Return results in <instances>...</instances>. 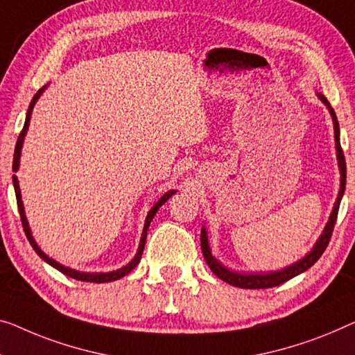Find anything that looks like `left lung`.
Returning <instances> with one entry per match:
<instances>
[{"mask_svg": "<svg viewBox=\"0 0 355 355\" xmlns=\"http://www.w3.org/2000/svg\"><path fill=\"white\" fill-rule=\"evenodd\" d=\"M317 95H319V98L327 105V108H329L330 114H331L333 129H335V145H336L338 167H340V173H341L340 193H338L336 202H335V205H333V211H331V215L329 218V223H327V226L324 228V232L320 234L319 241L315 242L313 250H311L308 255H304L303 258H301L300 261L290 264V266L280 269V271L260 272V274H257V272L255 274H253V272H248V274L234 272V271H231V269L225 268L221 263L216 261V258L211 255V252H210L207 231H205V228L202 226V230H200V248H202V255L205 258V261H207L209 268L211 269V272H214L216 277L225 280V282H228L230 285H234V287H239V288H271V287H277V285L287 282L288 279H292L295 276H298V274H301V272L308 271V269L313 266V264L317 260H319V258L322 257V253L325 252L327 245H329L333 228H335L338 210H340L341 198H343V194H345V188H346V159H345V155H343V150H341L340 124H338L335 111H333V108L330 107V103H329V100H327L324 95H322V94H317Z\"/></svg>", "mask_w": 355, "mask_h": 355, "instance_id": "1", "label": "left lung"}]
</instances>
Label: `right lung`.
Returning <instances> with one entry per match:
<instances>
[{"label": "right lung", "mask_w": 355, "mask_h": 355, "mask_svg": "<svg viewBox=\"0 0 355 355\" xmlns=\"http://www.w3.org/2000/svg\"><path fill=\"white\" fill-rule=\"evenodd\" d=\"M44 87H41L38 92L35 94L33 100H31L30 107H28V111H26V118H25V124H24V129L22 132H20L19 139H17V144H15V151H14V161H12V171L17 172L19 171V159H20V151H22V145H24V139H25V134L26 130H28V124H30V118H31V111H33V107L36 103V100L40 98V95L44 92ZM12 183H14V189H15V198H17V207H19V214H20V220H22V226H24V231L26 234V239L30 241L31 247H33V250L38 253V255L44 260L46 263H49L52 268L59 269L60 272L65 274V276L68 277H73L76 280H83V282H95V284H103V282H111V280H118L121 277H124L125 274H129L132 269H134L137 264L140 263V258H141V253H144V248H145V242H146V231L148 228H150V223L153 221V218H155L156 211L159 210L161 205L166 202V200L168 198H172L173 194H175L177 191L175 189H171V191H167L166 194L162 196V198L157 200V202L153 205L151 210L148 211L146 215V220H145V226H144V232H141V239H140V245H139V250H137L134 260H132L129 264H125V266H123L121 269H116V271H111V272H81V271H76V269H71V268H67L63 266V264L57 263L55 260H52V258H49L46 255L44 252L41 250V248L38 247V244H36L33 236H31V231H30V226H28V221H26V216H25V210H24V202H22V196H20V188H19V180L15 175H12Z\"/></svg>", "instance_id": "right-lung-1"}]
</instances>
